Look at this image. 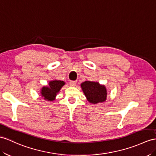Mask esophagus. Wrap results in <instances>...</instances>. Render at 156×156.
<instances>
[{"mask_svg":"<svg viewBox=\"0 0 156 156\" xmlns=\"http://www.w3.org/2000/svg\"><path fill=\"white\" fill-rule=\"evenodd\" d=\"M76 83H77V82L76 81H70L69 85L71 87H75L76 85Z\"/></svg>","mask_w":156,"mask_h":156,"instance_id":"esophagus-1","label":"esophagus"}]
</instances>
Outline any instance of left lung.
Listing matches in <instances>:
<instances>
[{
    "instance_id": "obj_1",
    "label": "left lung",
    "mask_w": 156,
    "mask_h": 156,
    "mask_svg": "<svg viewBox=\"0 0 156 156\" xmlns=\"http://www.w3.org/2000/svg\"><path fill=\"white\" fill-rule=\"evenodd\" d=\"M81 87L90 103H102L107 100V89L104 85H101L98 82L86 81L81 83Z\"/></svg>"
}]
</instances>
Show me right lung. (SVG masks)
<instances>
[{
	"label": "right lung",
	"instance_id": "obj_1",
	"mask_svg": "<svg viewBox=\"0 0 156 156\" xmlns=\"http://www.w3.org/2000/svg\"><path fill=\"white\" fill-rule=\"evenodd\" d=\"M66 83L60 80L49 81L48 85L44 86L40 89V94L44 99L48 101H53L55 99L57 94L60 91Z\"/></svg>",
	"mask_w": 156,
	"mask_h": 156
}]
</instances>
